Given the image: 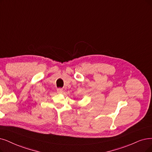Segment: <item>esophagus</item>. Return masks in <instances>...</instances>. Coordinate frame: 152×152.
Returning a JSON list of instances; mask_svg holds the SVG:
<instances>
[{
  "mask_svg": "<svg viewBox=\"0 0 152 152\" xmlns=\"http://www.w3.org/2000/svg\"><path fill=\"white\" fill-rule=\"evenodd\" d=\"M57 92L58 94H62L63 92H64V90L61 88H58L57 89Z\"/></svg>",
  "mask_w": 152,
  "mask_h": 152,
  "instance_id": "34e87169",
  "label": "esophagus"
}]
</instances>
